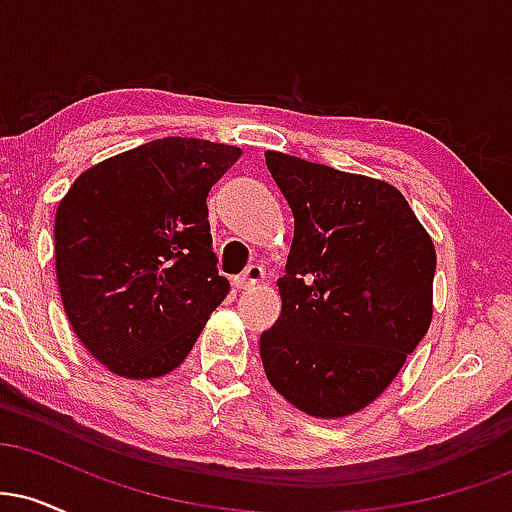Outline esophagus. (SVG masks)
Instances as JSON below:
<instances>
[{
	"instance_id": "1",
	"label": "esophagus",
	"mask_w": 512,
	"mask_h": 512,
	"mask_svg": "<svg viewBox=\"0 0 512 512\" xmlns=\"http://www.w3.org/2000/svg\"><path fill=\"white\" fill-rule=\"evenodd\" d=\"M262 279H264V269L260 264H250L243 274L233 279V286H236V289H252V286L260 284Z\"/></svg>"
}]
</instances>
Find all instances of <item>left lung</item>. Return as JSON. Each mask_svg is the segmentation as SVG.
<instances>
[{
	"label": "left lung",
	"instance_id": "left-lung-1",
	"mask_svg": "<svg viewBox=\"0 0 512 512\" xmlns=\"http://www.w3.org/2000/svg\"><path fill=\"white\" fill-rule=\"evenodd\" d=\"M293 214L281 315L262 332L264 373L317 419L368 407L433 317L436 248L397 187L267 151Z\"/></svg>",
	"mask_w": 512,
	"mask_h": 512
}]
</instances>
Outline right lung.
<instances>
[{"mask_svg":"<svg viewBox=\"0 0 512 512\" xmlns=\"http://www.w3.org/2000/svg\"><path fill=\"white\" fill-rule=\"evenodd\" d=\"M238 146L166 137L84 170L57 207L64 313L88 354L132 380L185 361L228 296L207 195Z\"/></svg>","mask_w":512,"mask_h":512,"instance_id":"obj_1","label":"right lung"}]
</instances>
